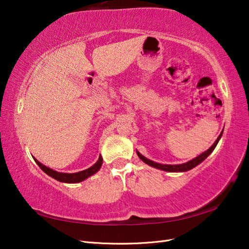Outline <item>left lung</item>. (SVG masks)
Returning <instances> with one entry per match:
<instances>
[{
	"label": "left lung",
	"instance_id": "8db88e82",
	"mask_svg": "<svg viewBox=\"0 0 249 249\" xmlns=\"http://www.w3.org/2000/svg\"><path fill=\"white\" fill-rule=\"evenodd\" d=\"M222 133H223V130L222 132L220 133L219 136H218V138L216 139V141L213 143V145L211 146L209 149H207L206 152H203L202 154H200L199 156H197L196 158H194V159L188 161L186 163H183V164H175V165H171V164H161V163H157V162H154L152 160L147 159V158H145L143 155H141L138 150H136V153L138 155V157L140 158V160L144 162L145 164L149 165V166H152L154 168H157V169H160V170H164V171H168V172H185V171H188L190 170L194 167H196L197 165H199L202 161H205L207 158L210 156V154L213 152V150L215 149L216 145L218 144V142H219L221 136H222Z\"/></svg>",
	"mask_w": 249,
	"mask_h": 249
}]
</instances>
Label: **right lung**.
<instances>
[{
	"instance_id": "add662e5",
	"label": "right lung",
	"mask_w": 249,
	"mask_h": 249,
	"mask_svg": "<svg viewBox=\"0 0 249 249\" xmlns=\"http://www.w3.org/2000/svg\"><path fill=\"white\" fill-rule=\"evenodd\" d=\"M33 159L35 160V162L37 163V165L41 168L42 171H44L47 173L48 176H50L51 178H55L59 182L62 183H67V184H76V183H81L83 180H85L86 178H88L89 177L93 176L94 173H96L99 171L102 167L103 164V158L102 156L99 157V160H97L91 167H89L85 170H82L79 172H74V173H66V172H58L56 170H53L52 168H49L46 165L41 164L38 160L35 159L33 157Z\"/></svg>"
}]
</instances>
